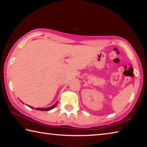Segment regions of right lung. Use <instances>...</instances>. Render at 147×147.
<instances>
[{"label":"right lung","mask_w":147,"mask_h":147,"mask_svg":"<svg viewBox=\"0 0 147 147\" xmlns=\"http://www.w3.org/2000/svg\"><path fill=\"white\" fill-rule=\"evenodd\" d=\"M21 102H22L21 100ZM58 101H57L54 104L53 106H51V107H48V108H36V109L37 110H40V111H49V110H51V109H53L54 107H55L56 106V104H58ZM24 104V103H23ZM28 106H29L30 108H32V109H34V108L33 107H32V106H28V105H27Z\"/></svg>","instance_id":"obj_1"}]
</instances>
